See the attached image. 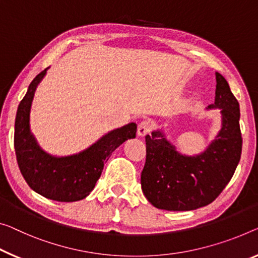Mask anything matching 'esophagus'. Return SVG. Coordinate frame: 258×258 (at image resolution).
<instances>
[{
  "mask_svg": "<svg viewBox=\"0 0 258 258\" xmlns=\"http://www.w3.org/2000/svg\"><path fill=\"white\" fill-rule=\"evenodd\" d=\"M150 130H151V123H150V121H142L140 124H138V129H137V134L138 136L141 137H144L146 134L150 133Z\"/></svg>",
  "mask_w": 258,
  "mask_h": 258,
  "instance_id": "1",
  "label": "esophagus"
}]
</instances>
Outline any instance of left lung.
Instances as JSON below:
<instances>
[{"label":"left lung","mask_w":258,"mask_h":258,"mask_svg":"<svg viewBox=\"0 0 258 258\" xmlns=\"http://www.w3.org/2000/svg\"><path fill=\"white\" fill-rule=\"evenodd\" d=\"M215 104L220 109L221 129L204 152L185 156L161 130L146 135V161L142 190L153 207L167 211H190L212 203L231 181L242 151L240 106L224 76L216 73Z\"/></svg>","instance_id":"8db88e82"}]
</instances>
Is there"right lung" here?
<instances>
[{
  "instance_id": "right-lung-1",
  "label": "right lung",
  "mask_w": 258,
  "mask_h": 258,
  "mask_svg": "<svg viewBox=\"0 0 258 258\" xmlns=\"http://www.w3.org/2000/svg\"><path fill=\"white\" fill-rule=\"evenodd\" d=\"M48 68L31 82L15 121V151L22 175L30 188L49 200L76 202L90 195L105 161L126 140L136 137L137 124L128 123L102 136L84 151L55 157L43 151L31 133L30 113L34 92Z\"/></svg>"
}]
</instances>
